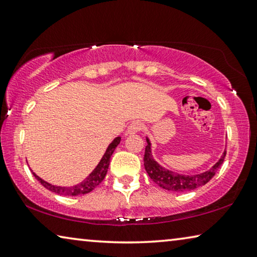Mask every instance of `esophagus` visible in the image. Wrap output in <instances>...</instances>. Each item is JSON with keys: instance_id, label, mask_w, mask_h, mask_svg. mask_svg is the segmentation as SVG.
<instances>
[{"instance_id": "34e87169", "label": "esophagus", "mask_w": 257, "mask_h": 257, "mask_svg": "<svg viewBox=\"0 0 257 257\" xmlns=\"http://www.w3.org/2000/svg\"><path fill=\"white\" fill-rule=\"evenodd\" d=\"M143 128V124L140 121H132L131 124L128 125L127 131H126V135H136Z\"/></svg>"}]
</instances>
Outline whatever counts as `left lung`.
<instances>
[{"label":"left lung","mask_w":257,"mask_h":257,"mask_svg":"<svg viewBox=\"0 0 257 257\" xmlns=\"http://www.w3.org/2000/svg\"><path fill=\"white\" fill-rule=\"evenodd\" d=\"M147 146L145 148V156H144V166L145 169L148 174V176L152 178V181L155 182L159 187L166 190L174 191V192H184L195 190V189L202 187L206 184L212 177L215 175V172L224 162L226 156V151L220 156V159L211 167L210 169L205 172L193 175H184L175 173L173 170L167 169L162 167L158 161H155L152 153V143L150 138L146 137Z\"/></svg>","instance_id":"1"}]
</instances>
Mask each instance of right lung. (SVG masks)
<instances>
[{
  "instance_id": "1",
  "label": "right lung",
  "mask_w": 257,
  "mask_h": 257,
  "mask_svg": "<svg viewBox=\"0 0 257 257\" xmlns=\"http://www.w3.org/2000/svg\"><path fill=\"white\" fill-rule=\"evenodd\" d=\"M120 137L114 138V139L111 141V144L107 146L105 153L102 156L101 161L98 162V165L95 167V169L88 175L87 177L84 178L82 182L77 183L73 187H60V185H54L48 183V182L44 181L42 177H39L36 173H33L32 169H30L33 174L37 180L39 181V183L43 185L44 188H46L47 190H50L54 193H58L60 196H77V195H85V193H89L90 191L94 190V189L97 187V185L101 183L104 180L105 175L107 173V168H109L110 165V158L111 155L113 154L116 147L120 143Z\"/></svg>"
}]
</instances>
